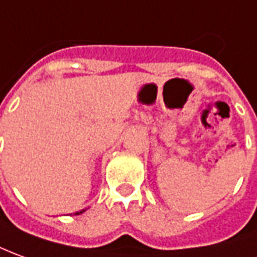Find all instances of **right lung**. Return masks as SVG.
<instances>
[{
	"instance_id": "right-lung-1",
	"label": "right lung",
	"mask_w": 257,
	"mask_h": 257,
	"mask_svg": "<svg viewBox=\"0 0 257 257\" xmlns=\"http://www.w3.org/2000/svg\"><path fill=\"white\" fill-rule=\"evenodd\" d=\"M83 211H85V210H82V211H76V213H75V214H82V213H83Z\"/></svg>"
}]
</instances>
